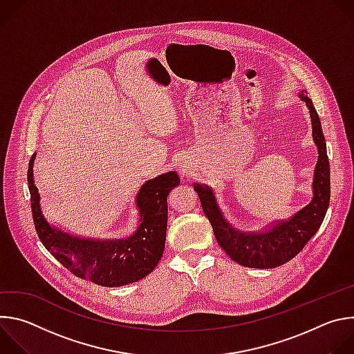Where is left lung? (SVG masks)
I'll list each match as a JSON object with an SVG mask.
<instances>
[{
	"instance_id": "left-lung-1",
	"label": "left lung",
	"mask_w": 354,
	"mask_h": 354,
	"mask_svg": "<svg viewBox=\"0 0 354 354\" xmlns=\"http://www.w3.org/2000/svg\"><path fill=\"white\" fill-rule=\"evenodd\" d=\"M299 97L310 109L313 137L319 153L313 182L314 197L310 205L301 209L291 218L276 221L259 232H242L232 228L224 217L212 187L197 183L193 186L200 197L201 207L213 227L218 245L234 262L246 268L272 269L291 261L315 235L329 206V161L321 120L307 92L301 91Z\"/></svg>"
}]
</instances>
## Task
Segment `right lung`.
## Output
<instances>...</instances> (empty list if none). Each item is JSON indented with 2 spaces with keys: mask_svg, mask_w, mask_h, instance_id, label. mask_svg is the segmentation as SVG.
<instances>
[{
  "mask_svg": "<svg viewBox=\"0 0 354 354\" xmlns=\"http://www.w3.org/2000/svg\"><path fill=\"white\" fill-rule=\"evenodd\" d=\"M33 154L29 162L28 182L36 232L44 248L66 269L80 279L99 286L119 287L145 277L158 265L165 248L168 223V194L180 183L176 172H168L147 180L136 198L140 224L124 239H81L50 227L39 206V190L33 182Z\"/></svg>",
  "mask_w": 354,
  "mask_h": 354,
  "instance_id": "obj_1",
  "label": "right lung"
}]
</instances>
